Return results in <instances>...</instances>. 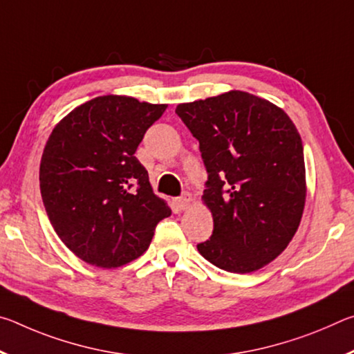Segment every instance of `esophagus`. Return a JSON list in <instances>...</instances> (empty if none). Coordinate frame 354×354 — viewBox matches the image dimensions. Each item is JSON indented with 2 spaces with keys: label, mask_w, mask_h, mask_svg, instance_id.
Returning a JSON list of instances; mask_svg holds the SVG:
<instances>
[{
  "label": "esophagus",
  "mask_w": 354,
  "mask_h": 354,
  "mask_svg": "<svg viewBox=\"0 0 354 354\" xmlns=\"http://www.w3.org/2000/svg\"><path fill=\"white\" fill-rule=\"evenodd\" d=\"M176 203H178L179 209H183V211H185V209H189L192 206V203H194V198H192L190 194H184L183 196H179Z\"/></svg>",
  "instance_id": "obj_1"
}]
</instances>
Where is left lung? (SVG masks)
Instances as JSON below:
<instances>
[{"label":"left lung","instance_id":"8db88e82","mask_svg":"<svg viewBox=\"0 0 354 354\" xmlns=\"http://www.w3.org/2000/svg\"><path fill=\"white\" fill-rule=\"evenodd\" d=\"M200 142L207 171L201 200L214 231L200 254L231 273H251L283 253L303 217V143L289 115L270 101L230 91L176 106Z\"/></svg>","mask_w":354,"mask_h":354}]
</instances>
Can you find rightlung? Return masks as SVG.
<instances>
[{"mask_svg":"<svg viewBox=\"0 0 354 354\" xmlns=\"http://www.w3.org/2000/svg\"><path fill=\"white\" fill-rule=\"evenodd\" d=\"M165 109L104 95L75 107L48 137L39 173L41 200L59 239L84 262L117 268L137 259L156 225L171 214L134 156Z\"/></svg>","mask_w":354,"mask_h":354,"instance_id":"add662e5","label":"right lung"}]
</instances>
